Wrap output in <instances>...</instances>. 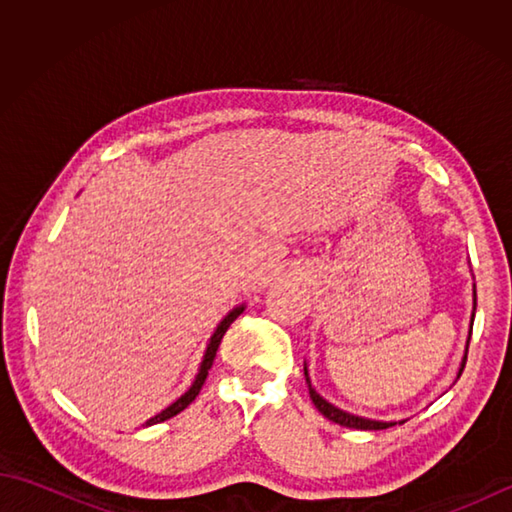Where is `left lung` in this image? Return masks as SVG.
Masks as SVG:
<instances>
[{"instance_id": "left-lung-1", "label": "left lung", "mask_w": 512, "mask_h": 512, "mask_svg": "<svg viewBox=\"0 0 512 512\" xmlns=\"http://www.w3.org/2000/svg\"><path fill=\"white\" fill-rule=\"evenodd\" d=\"M473 297H475V290H473ZM473 310H475V308H473ZM473 317H475V312H473ZM466 350H469V347H466ZM464 365H466V354H464V361H462V367H460V372H458V378H460V374H462ZM303 372H306V383H308L310 398H312V402H314V407H317L328 420H332V422H336V424H341V427L361 429V431H380V429L394 427V424H396V422H380V420H367V418H361V416H352V413H347V411H343V409H339V407L330 405V402L325 400V398H321V396L317 394V391H314V387L310 385L308 369H303Z\"/></svg>"}]
</instances>
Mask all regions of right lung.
<instances>
[{
  "label": "right lung",
  "mask_w": 512,
  "mask_h": 512,
  "mask_svg": "<svg viewBox=\"0 0 512 512\" xmlns=\"http://www.w3.org/2000/svg\"><path fill=\"white\" fill-rule=\"evenodd\" d=\"M242 312H244V306H239V308H235V310H231V312L226 314V317L222 319V323L217 325V330L213 332L209 345H206V352H204V358H202V363H200V372H198V376H195L193 385L189 387L187 394H182L176 402H173V405H169L167 409H162V411L158 413V416L149 418V420L145 422L147 427H151V424H158V422H165V420H169V418H173V416H178L180 411H184V409H187V407L191 405V402L195 400V396L200 394V389H202V385H204L206 376H209V369H211V365H213V361H215V354H217V347H220V343H222V336L226 334V330L231 328V323H233Z\"/></svg>",
  "instance_id": "right-lung-1"
}]
</instances>
